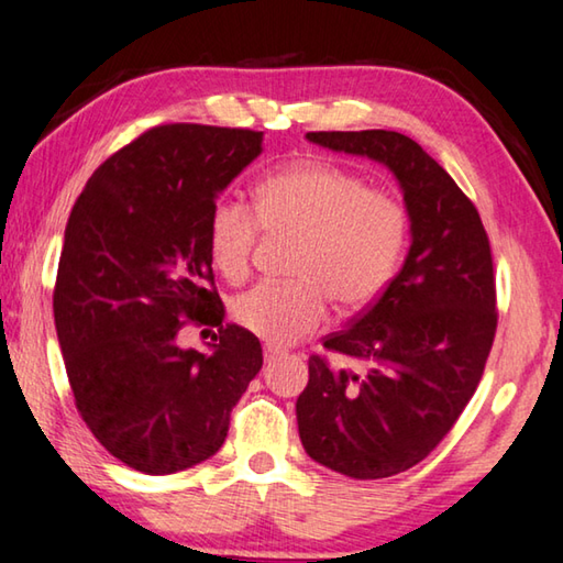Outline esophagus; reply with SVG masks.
<instances>
[{
  "instance_id": "obj_1",
  "label": "esophagus",
  "mask_w": 563,
  "mask_h": 563,
  "mask_svg": "<svg viewBox=\"0 0 563 563\" xmlns=\"http://www.w3.org/2000/svg\"><path fill=\"white\" fill-rule=\"evenodd\" d=\"M276 356H282V349L279 346H272V343H266V346H264V361H274Z\"/></svg>"
}]
</instances>
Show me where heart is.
Wrapping results in <instances>:
<instances>
[{"instance_id":"heart-1","label":"heart","mask_w":563,"mask_h":563,"mask_svg":"<svg viewBox=\"0 0 563 563\" xmlns=\"http://www.w3.org/2000/svg\"><path fill=\"white\" fill-rule=\"evenodd\" d=\"M254 210L266 230L301 234L289 284H262L234 301L232 313L272 346H291L317 331L329 299L353 311L386 289L408 236L400 200L368 190L363 177L329 163H297L254 187ZM260 223L244 202L220 200L207 220V246L224 279L250 276Z\"/></svg>"}]
</instances>
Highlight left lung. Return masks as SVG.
<instances>
[{
    "mask_svg": "<svg viewBox=\"0 0 563 563\" xmlns=\"http://www.w3.org/2000/svg\"><path fill=\"white\" fill-rule=\"evenodd\" d=\"M307 141L386 165L410 220V250L380 297L309 358L297 400L307 455L353 479H383L426 460L475 396L497 331L495 272L477 207L396 131H321Z\"/></svg>",
    "mask_w": 563,
    "mask_h": 563,
    "instance_id": "obj_1",
    "label": "left lung"
}]
</instances>
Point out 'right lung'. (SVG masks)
<instances>
[{
  "label": "right lung",
  "instance_id": "add662e5",
  "mask_svg": "<svg viewBox=\"0 0 563 563\" xmlns=\"http://www.w3.org/2000/svg\"><path fill=\"white\" fill-rule=\"evenodd\" d=\"M262 141L244 128H153L98 167L68 217L54 289L68 383L96 440L143 475L212 457L262 368L260 339L222 323L207 246L217 197ZM187 318L221 327L210 352L179 346Z\"/></svg>",
  "mask_w": 563,
  "mask_h": 563
}]
</instances>
